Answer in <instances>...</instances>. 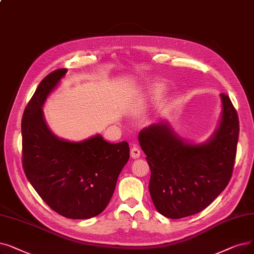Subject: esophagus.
I'll return each instance as SVG.
<instances>
[{
    "label": "esophagus",
    "mask_w": 254,
    "mask_h": 254,
    "mask_svg": "<svg viewBox=\"0 0 254 254\" xmlns=\"http://www.w3.org/2000/svg\"><path fill=\"white\" fill-rule=\"evenodd\" d=\"M140 154H141V151H140V149L138 147L134 146V147L130 148V157L133 158V159L140 158Z\"/></svg>",
    "instance_id": "34e87169"
}]
</instances>
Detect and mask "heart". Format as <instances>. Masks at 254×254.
<instances>
[{
  "mask_svg": "<svg viewBox=\"0 0 254 254\" xmlns=\"http://www.w3.org/2000/svg\"><path fill=\"white\" fill-rule=\"evenodd\" d=\"M165 91V88L162 84L159 83H154L152 84L149 88H148V91H147V100L150 103H154L159 101L161 96L163 95Z\"/></svg>",
  "mask_w": 254,
  "mask_h": 254,
  "instance_id": "heart-1",
  "label": "heart"
}]
</instances>
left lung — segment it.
<instances>
[{
    "mask_svg": "<svg viewBox=\"0 0 254 254\" xmlns=\"http://www.w3.org/2000/svg\"><path fill=\"white\" fill-rule=\"evenodd\" d=\"M214 134L193 143L178 135L167 121L143 128L138 136L150 167L149 193L163 216L185 218L201 212L228 185L239 139V118L226 94Z\"/></svg>",
    "mask_w": 254,
    "mask_h": 254,
    "instance_id": "obj_1",
    "label": "left lung"
}]
</instances>
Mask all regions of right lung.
<instances>
[{"instance_id":"obj_1","label":"right lung","mask_w":254,"mask_h":254,"mask_svg":"<svg viewBox=\"0 0 254 254\" xmlns=\"http://www.w3.org/2000/svg\"><path fill=\"white\" fill-rule=\"evenodd\" d=\"M66 72L63 68L47 75L25 109L23 167L33 188L55 212L69 219H89L111 200L129 147L126 141L107 142L100 134L68 141L50 129L42 108Z\"/></svg>"}]
</instances>
